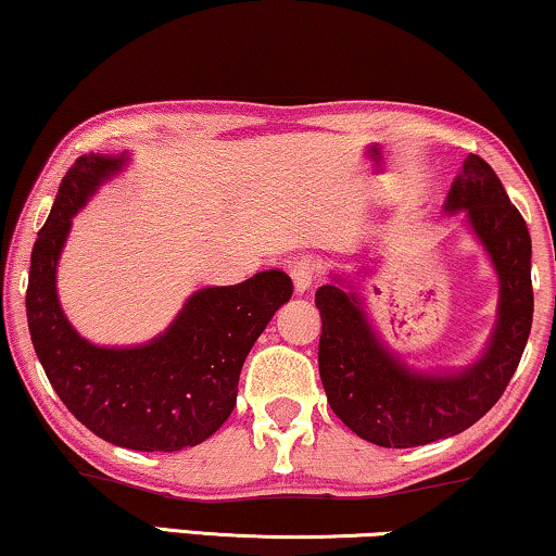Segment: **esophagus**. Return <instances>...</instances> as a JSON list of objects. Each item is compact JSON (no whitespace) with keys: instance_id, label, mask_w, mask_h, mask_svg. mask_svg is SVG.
Returning a JSON list of instances; mask_svg holds the SVG:
<instances>
[{"instance_id":"34e87169","label":"esophagus","mask_w":556,"mask_h":556,"mask_svg":"<svg viewBox=\"0 0 556 556\" xmlns=\"http://www.w3.org/2000/svg\"><path fill=\"white\" fill-rule=\"evenodd\" d=\"M288 270H291L295 293H304V291H308V286H312L316 278V261L312 255L293 257L291 265H288Z\"/></svg>"}]
</instances>
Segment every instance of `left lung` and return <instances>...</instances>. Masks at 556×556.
<instances>
[{
	"instance_id": "obj_1",
	"label": "left lung",
	"mask_w": 556,
	"mask_h": 556,
	"mask_svg": "<svg viewBox=\"0 0 556 556\" xmlns=\"http://www.w3.org/2000/svg\"><path fill=\"white\" fill-rule=\"evenodd\" d=\"M467 219L501 278L498 327L490 348L459 375L410 372L375 340L355 295L337 286L316 291L321 314L319 375L327 401L357 437L408 450L470 429L498 403L521 363L533 319L531 237L495 170L470 155L446 197V212Z\"/></svg>"
}]
</instances>
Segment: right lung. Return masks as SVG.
Segmentation results:
<instances>
[{"instance_id":"obj_1","label":"right lung","mask_w":556,"mask_h":556,"mask_svg":"<svg viewBox=\"0 0 556 556\" xmlns=\"http://www.w3.org/2000/svg\"><path fill=\"white\" fill-rule=\"evenodd\" d=\"M122 157L81 155L58 189L35 240L27 327L58 399L86 429L125 450L178 452L214 434L232 414L244 357L291 299L286 273L263 270L237 286L193 293L163 337L146 348H93L58 306L55 265L74 216Z\"/></svg>"}]
</instances>
